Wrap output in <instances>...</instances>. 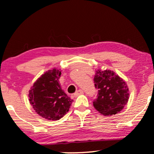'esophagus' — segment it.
Wrapping results in <instances>:
<instances>
[{
    "label": "esophagus",
    "mask_w": 154,
    "mask_h": 154,
    "mask_svg": "<svg viewBox=\"0 0 154 154\" xmlns=\"http://www.w3.org/2000/svg\"><path fill=\"white\" fill-rule=\"evenodd\" d=\"M83 94V91L82 90L80 89L79 90H77V91L75 92L74 96L75 97H77V96H79V95H80V94Z\"/></svg>",
    "instance_id": "34e87169"
}]
</instances>
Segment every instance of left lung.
<instances>
[{
	"instance_id": "left-lung-1",
	"label": "left lung",
	"mask_w": 154,
	"mask_h": 154,
	"mask_svg": "<svg viewBox=\"0 0 154 154\" xmlns=\"http://www.w3.org/2000/svg\"><path fill=\"white\" fill-rule=\"evenodd\" d=\"M94 83L98 92L93 100V106L102 114L106 116L116 114L128 103L129 90L127 84L113 71L98 69Z\"/></svg>"
}]
</instances>
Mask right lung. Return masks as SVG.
<instances>
[{
	"mask_svg": "<svg viewBox=\"0 0 154 154\" xmlns=\"http://www.w3.org/2000/svg\"><path fill=\"white\" fill-rule=\"evenodd\" d=\"M60 69L54 68L38 78L29 90V102L40 116L57 121L68 112L73 100L63 91L60 83Z\"/></svg>",
	"mask_w": 154,
	"mask_h": 154,
	"instance_id": "1",
	"label": "right lung"
}]
</instances>
